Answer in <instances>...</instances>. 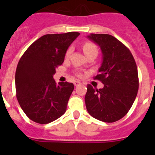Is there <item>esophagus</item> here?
I'll return each instance as SVG.
<instances>
[{
  "mask_svg": "<svg viewBox=\"0 0 155 155\" xmlns=\"http://www.w3.org/2000/svg\"><path fill=\"white\" fill-rule=\"evenodd\" d=\"M73 84H74L75 86H79V85H81V82H79V81H75V82H73Z\"/></svg>",
  "mask_w": 155,
  "mask_h": 155,
  "instance_id": "1",
  "label": "esophagus"
}]
</instances>
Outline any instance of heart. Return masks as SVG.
I'll return each instance as SVG.
<instances>
[{
	"label": "heart",
	"instance_id": "b5f03b06",
	"mask_svg": "<svg viewBox=\"0 0 155 155\" xmlns=\"http://www.w3.org/2000/svg\"><path fill=\"white\" fill-rule=\"evenodd\" d=\"M83 51H84V53H85V54H86L87 53L91 52V51H97V48L96 46L94 45L93 43H85L83 46ZM71 52H72V48L70 47L66 52V57H68V56L71 54Z\"/></svg>",
	"mask_w": 155,
	"mask_h": 155
}]
</instances>
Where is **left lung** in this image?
<instances>
[{"instance_id":"left-lung-1","label":"left lung","mask_w":155,"mask_h":155,"mask_svg":"<svg viewBox=\"0 0 155 155\" xmlns=\"http://www.w3.org/2000/svg\"><path fill=\"white\" fill-rule=\"evenodd\" d=\"M87 37L101 47L102 64L94 78L101 81L104 86L95 89L87 85L86 109L96 119L115 122L127 113L137 95V64L129 48L113 36L91 34Z\"/></svg>"}]
</instances>
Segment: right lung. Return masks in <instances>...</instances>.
<instances>
[{"label":"right lung","mask_w":155,"mask_h":155,"mask_svg":"<svg viewBox=\"0 0 155 155\" xmlns=\"http://www.w3.org/2000/svg\"><path fill=\"white\" fill-rule=\"evenodd\" d=\"M79 34H46L34 42L20 58L15 76L16 97L26 115L34 122L48 124L66 112L74 85L68 82L57 84L53 76Z\"/></svg>","instance_id":"add662e5"}]
</instances>
